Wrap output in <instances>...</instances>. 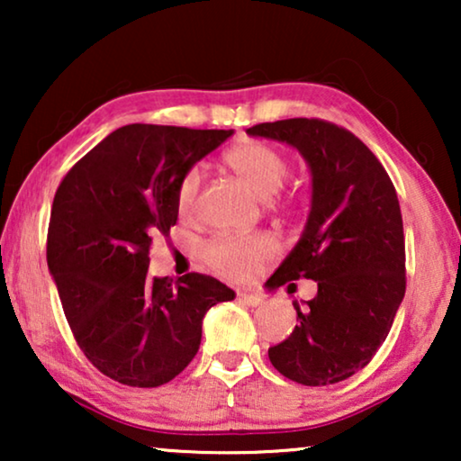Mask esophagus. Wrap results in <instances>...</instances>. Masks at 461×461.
I'll use <instances>...</instances> for the list:
<instances>
[{"instance_id": "34e87169", "label": "esophagus", "mask_w": 461, "mask_h": 461, "mask_svg": "<svg viewBox=\"0 0 461 461\" xmlns=\"http://www.w3.org/2000/svg\"><path fill=\"white\" fill-rule=\"evenodd\" d=\"M239 300L243 302V304L248 306H262L264 304V298L260 294H251V292H241L239 294Z\"/></svg>"}]
</instances>
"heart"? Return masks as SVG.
Instances as JSON below:
<instances>
[{
  "mask_svg": "<svg viewBox=\"0 0 461 461\" xmlns=\"http://www.w3.org/2000/svg\"><path fill=\"white\" fill-rule=\"evenodd\" d=\"M224 163L248 185L251 191L268 199L276 194L292 176L287 157L273 144L262 140H245L224 153ZM201 191V172L197 167L186 169L176 186V210L182 218L194 212ZM275 254V241L270 235H220L210 239L201 249V258L212 270L226 279H249L258 264Z\"/></svg>",
  "mask_w": 461,
  "mask_h": 461,
  "instance_id": "1",
  "label": "heart"
}]
</instances>
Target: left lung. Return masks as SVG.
I'll return each mask as SVG.
<instances>
[{
    "label": "left lung",
    "instance_id": "obj_1",
    "mask_svg": "<svg viewBox=\"0 0 461 461\" xmlns=\"http://www.w3.org/2000/svg\"><path fill=\"white\" fill-rule=\"evenodd\" d=\"M248 134L292 144L312 174L304 230L268 283L312 279L319 289L306 306L294 302L298 325L270 346L268 358L304 386L342 382L374 358L405 295V235L394 185L352 131L325 119L258 123Z\"/></svg>",
    "mask_w": 461,
    "mask_h": 461
}]
</instances>
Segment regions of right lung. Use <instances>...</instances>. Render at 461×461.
Here are the masks:
<instances>
[{"label":"right lung","mask_w":461,"mask_h":461,"mask_svg":"<svg viewBox=\"0 0 461 461\" xmlns=\"http://www.w3.org/2000/svg\"><path fill=\"white\" fill-rule=\"evenodd\" d=\"M232 130L123 125L81 157L54 194L48 267L75 342L134 388L174 380L197 355L201 323L235 292L210 275L150 279L149 249L178 220L176 186Z\"/></svg>","instance_id":"add662e5"}]
</instances>
